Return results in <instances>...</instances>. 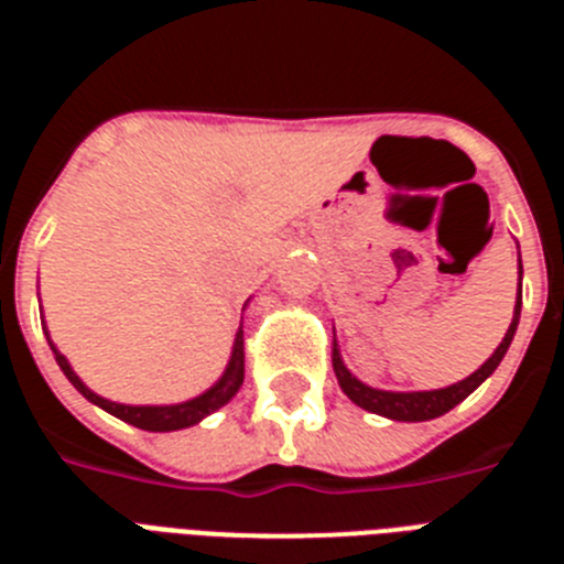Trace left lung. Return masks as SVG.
<instances>
[{"label":"left lung","instance_id":"obj_1","mask_svg":"<svg viewBox=\"0 0 564 564\" xmlns=\"http://www.w3.org/2000/svg\"><path fill=\"white\" fill-rule=\"evenodd\" d=\"M520 282H522V259H520ZM520 307H522V299L517 296L514 318H511V325H508L500 347L491 352V358L482 364L480 370H475L468 378H463V381L452 383V387H443V390H426V392L372 390V387H367V383L358 381V378L352 376L347 367H344L338 350H333V370H336L338 387H341L344 395L350 398L352 403H358L361 410L376 412V415L390 417V421L415 423V421H432V417L446 415L449 410H455L457 403L466 401V398L471 395V392H475L477 387H480V383L497 370V367H500L502 356H506L508 347H511V338H514L517 325H520Z\"/></svg>","mask_w":564,"mask_h":564}]
</instances>
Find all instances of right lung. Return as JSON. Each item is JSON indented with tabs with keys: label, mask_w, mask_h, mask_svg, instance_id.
<instances>
[{
	"label": "right lung",
	"mask_w": 564,
	"mask_h": 564,
	"mask_svg": "<svg viewBox=\"0 0 564 564\" xmlns=\"http://www.w3.org/2000/svg\"><path fill=\"white\" fill-rule=\"evenodd\" d=\"M44 336H47V327H44ZM50 350H53V356H56L58 367H62L64 376L69 378V383H73V387H76L89 403H96V406H101V410L109 412V415L121 417V421L132 423V426L147 432H174V430H186V426L200 423L206 415H212V412H217L220 406H226V403L237 395V390L242 387V378H246V341H242V327H239L237 338H234L231 361H228L220 381L214 383L212 390L203 392V395L192 398V401L169 403V406H132V403L107 401V398L96 395V392L89 390L87 383L73 372L69 361L56 350V344L53 341H50Z\"/></svg>",
	"instance_id": "1"
}]
</instances>
